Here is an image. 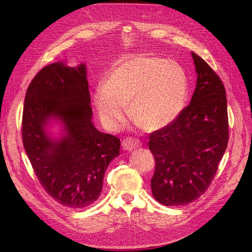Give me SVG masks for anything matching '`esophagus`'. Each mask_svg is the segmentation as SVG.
I'll use <instances>...</instances> for the list:
<instances>
[{
	"instance_id": "obj_1",
	"label": "esophagus",
	"mask_w": 252,
	"mask_h": 252,
	"mask_svg": "<svg viewBox=\"0 0 252 252\" xmlns=\"http://www.w3.org/2000/svg\"><path fill=\"white\" fill-rule=\"evenodd\" d=\"M122 146L123 149L126 151H131L135 148H139L141 146V142L133 138H127L123 142H122Z\"/></svg>"
}]
</instances>
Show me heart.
<instances>
[{
  "label": "heart",
  "mask_w": 252,
  "mask_h": 252,
  "mask_svg": "<svg viewBox=\"0 0 252 252\" xmlns=\"http://www.w3.org/2000/svg\"><path fill=\"white\" fill-rule=\"evenodd\" d=\"M186 98V74L178 63L138 53L114 64L105 85L96 87L94 103L108 130H119L125 123L127 106L136 123L147 130H158L181 116Z\"/></svg>",
  "instance_id": "1"
}]
</instances>
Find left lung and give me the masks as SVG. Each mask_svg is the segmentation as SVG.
I'll use <instances>...</instances> for the list:
<instances>
[{
    "mask_svg": "<svg viewBox=\"0 0 252 252\" xmlns=\"http://www.w3.org/2000/svg\"><path fill=\"white\" fill-rule=\"evenodd\" d=\"M196 85L191 101L172 124L149 135L156 159L155 199L165 206L193 202L208 188L228 144L226 91L203 59L191 52Z\"/></svg>",
    "mask_w": 252,
    "mask_h": 252,
    "instance_id": "1",
    "label": "left lung"
}]
</instances>
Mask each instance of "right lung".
Here are the masks:
<instances>
[{"label": "right lung", "instance_id": "right-lung-1", "mask_svg": "<svg viewBox=\"0 0 252 252\" xmlns=\"http://www.w3.org/2000/svg\"><path fill=\"white\" fill-rule=\"evenodd\" d=\"M53 124L60 126L57 136L50 130ZM22 135L44 189L70 208L98 199L105 171L120 155L117 136L98 131L93 123L84 63H52L35 75L25 95Z\"/></svg>", "mask_w": 252, "mask_h": 252}]
</instances>
